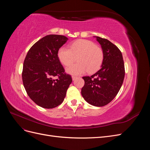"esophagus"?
<instances>
[{"mask_svg":"<svg viewBox=\"0 0 150 150\" xmlns=\"http://www.w3.org/2000/svg\"><path fill=\"white\" fill-rule=\"evenodd\" d=\"M72 81H74L77 79V77L76 76H72Z\"/></svg>","mask_w":150,"mask_h":150,"instance_id":"obj_1","label":"esophagus"}]
</instances>
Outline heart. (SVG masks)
<instances>
[{
	"label": "heart",
	"instance_id": "b5f03b06",
	"mask_svg": "<svg viewBox=\"0 0 150 150\" xmlns=\"http://www.w3.org/2000/svg\"><path fill=\"white\" fill-rule=\"evenodd\" d=\"M57 57L62 64L67 66L72 64L77 57L78 63L66 68L68 74L78 76L86 71L89 73L96 72L101 67L104 53L103 49L93 41L79 39L69 45V49L61 47L58 50Z\"/></svg>",
	"mask_w": 150,
	"mask_h": 150
}]
</instances>
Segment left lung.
Returning <instances> with one entry per match:
<instances>
[{
    "mask_svg": "<svg viewBox=\"0 0 150 150\" xmlns=\"http://www.w3.org/2000/svg\"><path fill=\"white\" fill-rule=\"evenodd\" d=\"M104 53L101 69L91 76H84L81 94L89 104L103 106L117 95L125 78V64L120 50L106 39L95 36Z\"/></svg>",
    "mask_w": 150,
    "mask_h": 150,
    "instance_id": "obj_1",
    "label": "left lung"
}]
</instances>
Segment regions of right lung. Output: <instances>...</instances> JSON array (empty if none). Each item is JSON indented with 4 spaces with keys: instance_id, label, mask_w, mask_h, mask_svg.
<instances>
[{
    "instance_id": "right-lung-1",
    "label": "right lung",
    "mask_w": 150,
    "mask_h": 150,
    "mask_svg": "<svg viewBox=\"0 0 150 150\" xmlns=\"http://www.w3.org/2000/svg\"><path fill=\"white\" fill-rule=\"evenodd\" d=\"M68 40L61 35H47L30 47L24 61L22 81L29 98L38 106L51 109L63 102L72 83L57 57ZM54 76H57L54 80Z\"/></svg>"
}]
</instances>
